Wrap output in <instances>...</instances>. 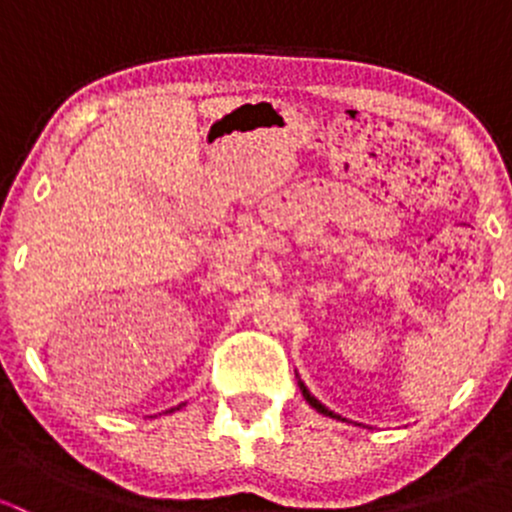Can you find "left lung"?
Wrapping results in <instances>:
<instances>
[{
  "label": "left lung",
  "mask_w": 512,
  "mask_h": 512,
  "mask_svg": "<svg viewBox=\"0 0 512 512\" xmlns=\"http://www.w3.org/2000/svg\"><path fill=\"white\" fill-rule=\"evenodd\" d=\"M299 389H302V396H304V399H307V404L312 406V409H317L319 414H324V416H332V418H337V421H347V418H342V416H339V414H334V411H329L327 406L322 404V401H317V399H314V396L309 394V389H307V386L302 384V381H299Z\"/></svg>",
  "instance_id": "8db88e82"
}]
</instances>
